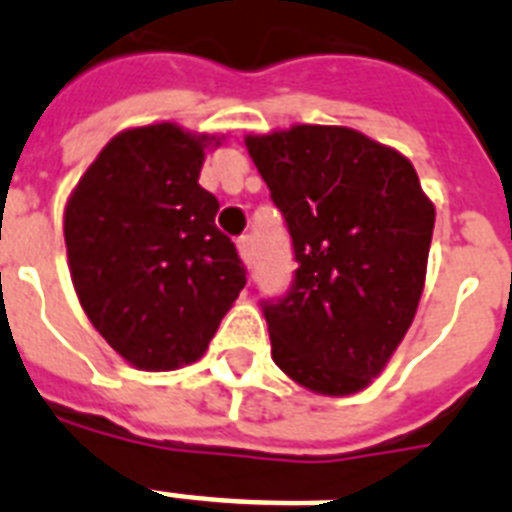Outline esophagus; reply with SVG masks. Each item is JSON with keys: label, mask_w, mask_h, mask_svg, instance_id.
I'll return each mask as SVG.
<instances>
[{"label": "esophagus", "mask_w": 512, "mask_h": 512, "mask_svg": "<svg viewBox=\"0 0 512 512\" xmlns=\"http://www.w3.org/2000/svg\"><path fill=\"white\" fill-rule=\"evenodd\" d=\"M236 247H239V255L241 260H244V265L252 263V241H249V236H241V239L236 241Z\"/></svg>", "instance_id": "34e87169"}]
</instances>
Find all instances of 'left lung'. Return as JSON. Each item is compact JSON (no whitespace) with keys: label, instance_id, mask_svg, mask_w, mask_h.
I'll use <instances>...</instances> for the list:
<instances>
[{"label":"left lung","instance_id":"obj_1","mask_svg":"<svg viewBox=\"0 0 512 512\" xmlns=\"http://www.w3.org/2000/svg\"><path fill=\"white\" fill-rule=\"evenodd\" d=\"M247 151L297 260L287 295L263 303L273 361L313 393H358L412 327L436 207L406 156L350 127L247 135Z\"/></svg>","mask_w":512,"mask_h":512}]
</instances>
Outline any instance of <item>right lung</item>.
Listing matches in <instances>:
<instances>
[{"label":"right lung","instance_id":"add662e5","mask_svg":"<svg viewBox=\"0 0 512 512\" xmlns=\"http://www.w3.org/2000/svg\"><path fill=\"white\" fill-rule=\"evenodd\" d=\"M212 135L172 122L119 132L68 196V268L87 319L138 369L204 356L247 284L220 204L199 185Z\"/></svg>","mask_w":512,"mask_h":512}]
</instances>
